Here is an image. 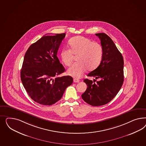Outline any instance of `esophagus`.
<instances>
[{"label": "esophagus", "mask_w": 146, "mask_h": 146, "mask_svg": "<svg viewBox=\"0 0 146 146\" xmlns=\"http://www.w3.org/2000/svg\"><path fill=\"white\" fill-rule=\"evenodd\" d=\"M73 81H74V82H75V83H78V82H79L80 80L79 79H74Z\"/></svg>", "instance_id": "obj_1"}]
</instances>
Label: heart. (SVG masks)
<instances>
[{
    "label": "heart",
    "instance_id": "obj_1",
    "mask_svg": "<svg viewBox=\"0 0 146 146\" xmlns=\"http://www.w3.org/2000/svg\"><path fill=\"white\" fill-rule=\"evenodd\" d=\"M68 44L70 49H63L60 53V57L64 64L66 66H71L74 56H78V62L67 70L68 75L79 78L83 75L87 69L89 71L93 70L101 63L103 54L101 44L81 36L72 38L69 40Z\"/></svg>",
    "mask_w": 146,
    "mask_h": 146
}]
</instances>
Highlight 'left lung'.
<instances>
[{
    "instance_id": "8db88e82",
    "label": "left lung",
    "mask_w": 146,
    "mask_h": 146,
    "mask_svg": "<svg viewBox=\"0 0 146 146\" xmlns=\"http://www.w3.org/2000/svg\"><path fill=\"white\" fill-rule=\"evenodd\" d=\"M95 35L101 40L103 57L100 65L87 75L95 79L93 82L87 79L84 80L87 88L81 96L87 103L98 106L110 102L119 92L124 82V60L109 36L105 33Z\"/></svg>"
}]
</instances>
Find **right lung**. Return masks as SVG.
Masks as SVG:
<instances>
[{"mask_svg": "<svg viewBox=\"0 0 146 146\" xmlns=\"http://www.w3.org/2000/svg\"><path fill=\"white\" fill-rule=\"evenodd\" d=\"M65 35L43 36L25 53L21 80L29 96L40 104L50 106L58 102L73 83L71 76H57L65 70L57 56Z\"/></svg>", "mask_w": 146, "mask_h": 146, "instance_id": "add662e5", "label": "right lung"}]
</instances>
